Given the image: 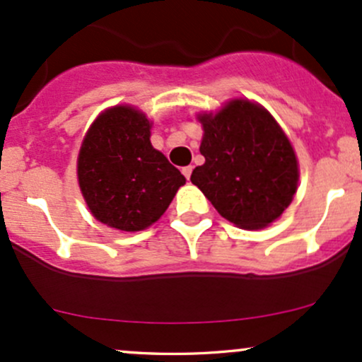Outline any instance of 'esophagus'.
Wrapping results in <instances>:
<instances>
[{"label":"esophagus","instance_id":"obj_1","mask_svg":"<svg viewBox=\"0 0 362 362\" xmlns=\"http://www.w3.org/2000/svg\"><path fill=\"white\" fill-rule=\"evenodd\" d=\"M192 168L194 167H190V165H189V167L182 168V173H184V177L187 178V180H190V175H192Z\"/></svg>","mask_w":362,"mask_h":362}]
</instances>
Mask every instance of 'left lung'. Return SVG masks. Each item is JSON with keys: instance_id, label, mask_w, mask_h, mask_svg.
<instances>
[{"instance_id": "obj_1", "label": "left lung", "mask_w": 362, "mask_h": 362, "mask_svg": "<svg viewBox=\"0 0 362 362\" xmlns=\"http://www.w3.org/2000/svg\"><path fill=\"white\" fill-rule=\"evenodd\" d=\"M204 127L201 155L190 180L223 218L245 230L267 226L284 213L298 189V161L289 139L267 110L233 100Z\"/></svg>"}]
</instances>
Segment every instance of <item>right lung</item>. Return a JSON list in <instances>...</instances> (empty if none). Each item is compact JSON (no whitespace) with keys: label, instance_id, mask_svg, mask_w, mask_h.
Segmentation results:
<instances>
[{"label":"right lung","instance_id":"obj_1","mask_svg":"<svg viewBox=\"0 0 362 362\" xmlns=\"http://www.w3.org/2000/svg\"><path fill=\"white\" fill-rule=\"evenodd\" d=\"M149 120L114 107L93 122L78 156V182L91 214L122 231H141L167 211L185 177L151 146Z\"/></svg>","mask_w":362,"mask_h":362}]
</instances>
